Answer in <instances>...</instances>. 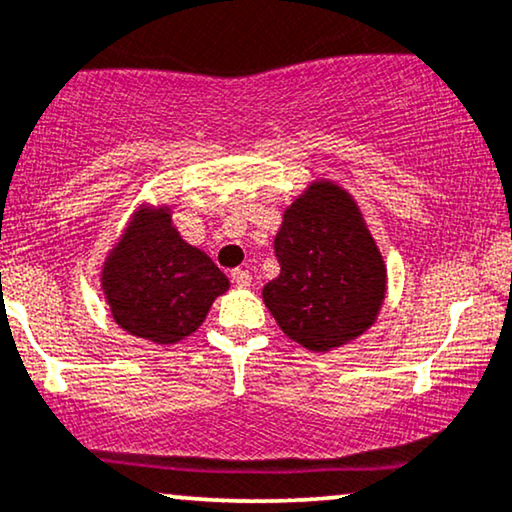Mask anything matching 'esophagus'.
Here are the masks:
<instances>
[{"instance_id":"1","label":"esophagus","mask_w":512,"mask_h":512,"mask_svg":"<svg viewBox=\"0 0 512 512\" xmlns=\"http://www.w3.org/2000/svg\"><path fill=\"white\" fill-rule=\"evenodd\" d=\"M231 281H234L238 288H248L250 283H252V278H250L248 271H243V269H234V271H231Z\"/></svg>"}]
</instances>
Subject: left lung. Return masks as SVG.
I'll return each instance as SVG.
<instances>
[{"mask_svg": "<svg viewBox=\"0 0 512 512\" xmlns=\"http://www.w3.org/2000/svg\"><path fill=\"white\" fill-rule=\"evenodd\" d=\"M274 250L281 274L264 286L262 300L290 340L331 352L373 326L387 267L347 189L312 181L283 212Z\"/></svg>", "mask_w": 512, "mask_h": 512, "instance_id": "left-lung-1", "label": "left lung"}]
</instances>
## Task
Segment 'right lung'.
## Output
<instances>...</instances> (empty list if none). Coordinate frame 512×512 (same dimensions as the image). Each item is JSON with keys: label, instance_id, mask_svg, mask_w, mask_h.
Segmentation results:
<instances>
[{"label": "right lung", "instance_id": "right-lung-1", "mask_svg": "<svg viewBox=\"0 0 512 512\" xmlns=\"http://www.w3.org/2000/svg\"><path fill=\"white\" fill-rule=\"evenodd\" d=\"M101 288L122 331L155 345L196 333L229 278L172 224L170 205H141L108 250Z\"/></svg>", "mask_w": 512, "mask_h": 512}]
</instances>
